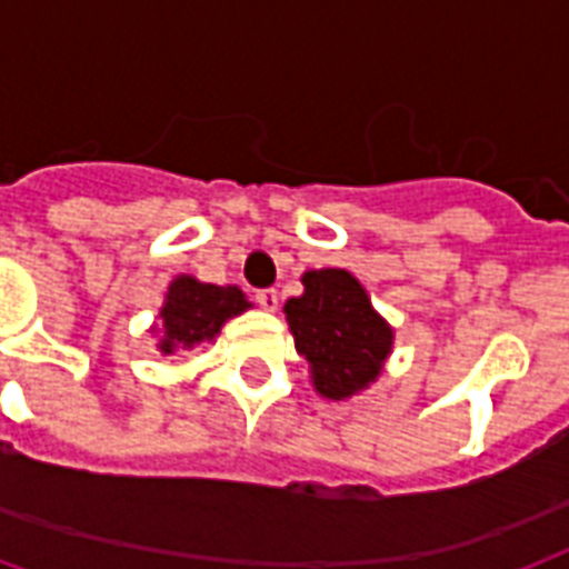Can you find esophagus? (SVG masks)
Wrapping results in <instances>:
<instances>
[{"instance_id":"34e87169","label":"esophagus","mask_w":569,"mask_h":569,"mask_svg":"<svg viewBox=\"0 0 569 569\" xmlns=\"http://www.w3.org/2000/svg\"><path fill=\"white\" fill-rule=\"evenodd\" d=\"M257 303L262 307V310L274 312L277 307H280V295H277V289H259Z\"/></svg>"}]
</instances>
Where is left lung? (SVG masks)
Returning <instances> with one entry per match:
<instances>
[{"label": "left lung", "instance_id": "1", "mask_svg": "<svg viewBox=\"0 0 569 569\" xmlns=\"http://www.w3.org/2000/svg\"><path fill=\"white\" fill-rule=\"evenodd\" d=\"M295 348L312 366V383L325 398H348L380 375L392 330L372 310L357 277L342 268L303 274V295L283 307Z\"/></svg>", "mask_w": 569, "mask_h": 569}]
</instances>
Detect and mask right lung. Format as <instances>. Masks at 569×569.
Masks as SVG:
<instances>
[{
	"label": "right lung",
	"mask_w": 569,
	"mask_h": 569,
	"mask_svg": "<svg viewBox=\"0 0 569 569\" xmlns=\"http://www.w3.org/2000/svg\"><path fill=\"white\" fill-rule=\"evenodd\" d=\"M250 303L236 286L197 283L194 277H177L168 289L162 307V351L173 355L177 348H191L197 342L214 339L221 325L248 310Z\"/></svg>",
	"instance_id": "add662e5"
}]
</instances>
